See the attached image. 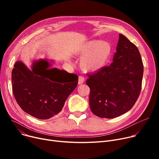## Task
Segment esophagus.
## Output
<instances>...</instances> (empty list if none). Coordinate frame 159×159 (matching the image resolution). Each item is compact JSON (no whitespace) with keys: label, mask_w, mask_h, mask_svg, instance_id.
Listing matches in <instances>:
<instances>
[{"label":"esophagus","mask_w":159,"mask_h":159,"mask_svg":"<svg viewBox=\"0 0 159 159\" xmlns=\"http://www.w3.org/2000/svg\"><path fill=\"white\" fill-rule=\"evenodd\" d=\"M84 82V78L82 76H79V80H78V84H83V82Z\"/></svg>","instance_id":"obj_1"}]
</instances>
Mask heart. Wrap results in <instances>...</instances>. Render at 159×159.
Here are the masks:
<instances>
[{"label":"heart","mask_w":159,"mask_h":159,"mask_svg":"<svg viewBox=\"0 0 159 159\" xmlns=\"http://www.w3.org/2000/svg\"><path fill=\"white\" fill-rule=\"evenodd\" d=\"M111 53V45L106 40H91L81 44L75 50L80 58L81 68L88 71H97L106 66Z\"/></svg>","instance_id":"heart-1"}]
</instances>
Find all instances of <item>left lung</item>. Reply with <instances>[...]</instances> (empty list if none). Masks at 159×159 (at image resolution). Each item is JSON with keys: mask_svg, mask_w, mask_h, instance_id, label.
Returning a JSON list of instances; mask_svg holds the SVG:
<instances>
[{"mask_svg": "<svg viewBox=\"0 0 159 159\" xmlns=\"http://www.w3.org/2000/svg\"><path fill=\"white\" fill-rule=\"evenodd\" d=\"M144 66L137 46L122 34L113 62L91 74L86 84L90 88L89 106L101 118L111 119L131 109L141 90Z\"/></svg>", "mask_w": 159, "mask_h": 159, "instance_id": "obj_1", "label": "left lung"}]
</instances>
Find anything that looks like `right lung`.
Segmentation results:
<instances>
[{
	"mask_svg": "<svg viewBox=\"0 0 159 159\" xmlns=\"http://www.w3.org/2000/svg\"><path fill=\"white\" fill-rule=\"evenodd\" d=\"M46 59L33 61L29 68L16 61L11 73L13 92L22 110L39 119L59 113L78 84V76L52 68Z\"/></svg>",
	"mask_w": 159,
	"mask_h": 159,
	"instance_id": "obj_1",
	"label": "right lung"
}]
</instances>
